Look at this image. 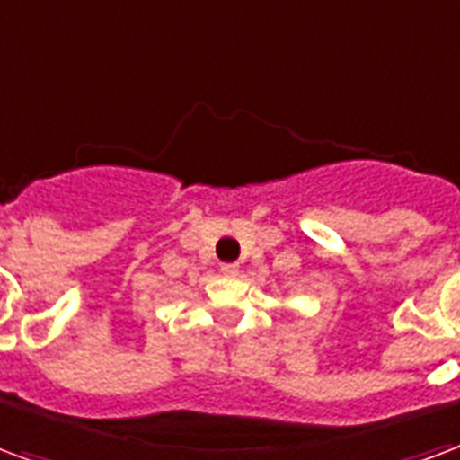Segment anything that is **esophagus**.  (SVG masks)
I'll list each match as a JSON object with an SVG mask.
<instances>
[{
    "label": "esophagus",
    "mask_w": 460,
    "mask_h": 460,
    "mask_svg": "<svg viewBox=\"0 0 460 460\" xmlns=\"http://www.w3.org/2000/svg\"><path fill=\"white\" fill-rule=\"evenodd\" d=\"M239 270H241V268L236 263H224V265H221V273L226 275V278H236V275H239Z\"/></svg>",
    "instance_id": "34e87169"
}]
</instances>
